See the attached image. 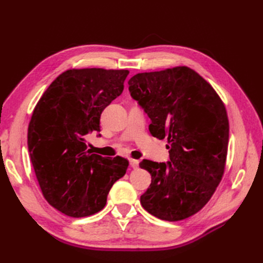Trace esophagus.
Wrapping results in <instances>:
<instances>
[{
    "mask_svg": "<svg viewBox=\"0 0 263 263\" xmlns=\"http://www.w3.org/2000/svg\"><path fill=\"white\" fill-rule=\"evenodd\" d=\"M129 164H130L133 169H137L138 165H139V161L135 160V159H129Z\"/></svg>",
    "mask_w": 263,
    "mask_h": 263,
    "instance_id": "1",
    "label": "esophagus"
}]
</instances>
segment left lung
Listing matches in <instances>:
<instances>
[{
    "label": "left lung",
    "mask_w": 263,
    "mask_h": 263,
    "mask_svg": "<svg viewBox=\"0 0 263 263\" xmlns=\"http://www.w3.org/2000/svg\"><path fill=\"white\" fill-rule=\"evenodd\" d=\"M128 85L150 118L151 135L169 142V161L139 163L151 176L140 203L160 219H185L210 201L224 173L226 108L212 85L187 67L138 73Z\"/></svg>",
    "instance_id": "obj_1"
}]
</instances>
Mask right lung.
I'll return each instance as SVG.
<instances>
[{
  "instance_id": "1",
  "label": "right lung",
  "mask_w": 263,
  "mask_h": 263,
  "mask_svg": "<svg viewBox=\"0 0 263 263\" xmlns=\"http://www.w3.org/2000/svg\"><path fill=\"white\" fill-rule=\"evenodd\" d=\"M128 73L68 70L45 91L31 115L27 145L39 186L47 202L68 216L104 209L110 187L128 168L125 158H104L85 145L86 135L101 130L103 109L122 94Z\"/></svg>"
}]
</instances>
